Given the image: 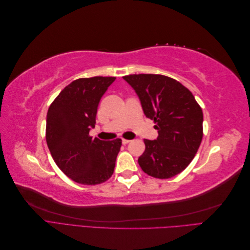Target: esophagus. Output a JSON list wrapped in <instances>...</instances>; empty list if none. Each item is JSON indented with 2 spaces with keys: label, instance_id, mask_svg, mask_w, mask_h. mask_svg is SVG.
<instances>
[{
  "label": "esophagus",
  "instance_id": "1",
  "mask_svg": "<svg viewBox=\"0 0 250 250\" xmlns=\"http://www.w3.org/2000/svg\"><path fill=\"white\" fill-rule=\"evenodd\" d=\"M129 142H130L129 140H125V139H123V140H122V143L124 144V145H126V144H128Z\"/></svg>",
  "mask_w": 250,
  "mask_h": 250
}]
</instances>
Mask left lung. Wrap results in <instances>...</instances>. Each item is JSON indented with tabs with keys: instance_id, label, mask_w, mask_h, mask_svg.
Wrapping results in <instances>:
<instances>
[{
	"instance_id": "obj_1",
	"label": "left lung",
	"mask_w": 250,
	"mask_h": 250,
	"mask_svg": "<svg viewBox=\"0 0 250 250\" xmlns=\"http://www.w3.org/2000/svg\"><path fill=\"white\" fill-rule=\"evenodd\" d=\"M123 79L137 93L145 116L154 121L158 137L144 140L139 165L148 175L171 178L183 172L197 152L203 135V113L193 94L164 75H128Z\"/></svg>"
}]
</instances>
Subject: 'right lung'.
I'll list each match as a JSON object with an SVG mask.
<instances>
[{
  "mask_svg": "<svg viewBox=\"0 0 250 250\" xmlns=\"http://www.w3.org/2000/svg\"><path fill=\"white\" fill-rule=\"evenodd\" d=\"M116 77L74 80L50 105L46 140L53 160L67 177L81 185L110 178L122 141L89 137L102 96Z\"/></svg>",
  "mask_w": 250,
  "mask_h": 250,
  "instance_id": "1",
  "label": "right lung"
}]
</instances>
